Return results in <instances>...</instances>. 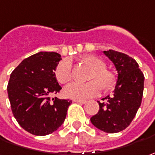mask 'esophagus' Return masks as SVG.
<instances>
[{"instance_id":"esophagus-1","label":"esophagus","mask_w":155,"mask_h":155,"mask_svg":"<svg viewBox=\"0 0 155 155\" xmlns=\"http://www.w3.org/2000/svg\"><path fill=\"white\" fill-rule=\"evenodd\" d=\"M74 101L77 102V103H81V104H85V103H87V101H84V100H74Z\"/></svg>"}]
</instances>
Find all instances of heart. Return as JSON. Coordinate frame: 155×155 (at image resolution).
Instances as JSON below:
<instances>
[{
	"mask_svg": "<svg viewBox=\"0 0 155 155\" xmlns=\"http://www.w3.org/2000/svg\"><path fill=\"white\" fill-rule=\"evenodd\" d=\"M82 63L93 70L87 83H74L64 89L67 97L75 100H86L96 96L101 87L104 91L111 90L115 86L117 79L115 74L106 68V63L101 58L96 55H87L81 58ZM55 77L61 84H68L73 79L72 64L68 59L59 62L55 68Z\"/></svg>",
	"mask_w": 155,
	"mask_h": 155,
	"instance_id": "b5f03b06",
	"label": "heart"
}]
</instances>
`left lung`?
<instances>
[{
  "mask_svg": "<svg viewBox=\"0 0 155 155\" xmlns=\"http://www.w3.org/2000/svg\"><path fill=\"white\" fill-rule=\"evenodd\" d=\"M118 73L113 95L98 101L100 110L90 119L92 124L105 133H118L127 128L134 118L144 89V75L134 59L114 50L103 51Z\"/></svg>",
  "mask_w": 155,
  "mask_h": 155,
  "instance_id": "8db88e82",
  "label": "left lung"
}]
</instances>
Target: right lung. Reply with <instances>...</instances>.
Listing matches in <instances>:
<instances>
[{
  "label": "right lung",
  "instance_id": "1",
  "mask_svg": "<svg viewBox=\"0 0 155 155\" xmlns=\"http://www.w3.org/2000/svg\"><path fill=\"white\" fill-rule=\"evenodd\" d=\"M61 60L58 53L39 52L11 73L7 87L11 109L19 125L32 134L48 135L64 122L71 101L51 97L61 89L54 73Z\"/></svg>",
  "mask_w": 155,
  "mask_h": 155
}]
</instances>
